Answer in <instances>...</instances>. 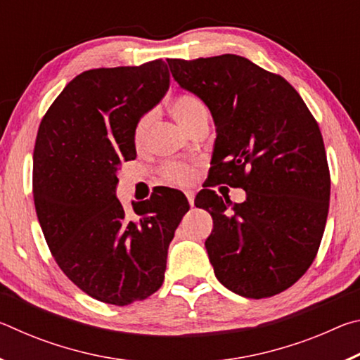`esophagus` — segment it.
I'll return each instance as SVG.
<instances>
[{"mask_svg":"<svg viewBox=\"0 0 360 360\" xmlns=\"http://www.w3.org/2000/svg\"><path fill=\"white\" fill-rule=\"evenodd\" d=\"M186 197H187V200H188V205L193 206V198H195L193 191H186Z\"/></svg>","mask_w":360,"mask_h":360,"instance_id":"obj_1","label":"esophagus"}]
</instances>
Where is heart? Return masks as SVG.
<instances>
[{"mask_svg": "<svg viewBox=\"0 0 360 360\" xmlns=\"http://www.w3.org/2000/svg\"><path fill=\"white\" fill-rule=\"evenodd\" d=\"M169 111H172L173 117L188 131H193L200 124H205L210 119L208 108L197 95L192 94L176 95L172 103H169ZM150 122L152 114L149 112L143 114L136 120L135 129H133V141H135L136 146H141L144 143ZM160 173L163 179L173 182V184H191L195 179V168L192 165H187V163H165L160 168Z\"/></svg>", "mask_w": 360, "mask_h": 360, "instance_id": "obj_1", "label": "heart"}]
</instances>
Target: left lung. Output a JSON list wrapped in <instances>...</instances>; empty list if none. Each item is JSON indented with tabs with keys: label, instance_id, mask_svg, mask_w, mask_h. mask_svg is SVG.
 I'll return each mask as SVG.
<instances>
[{
	"label": "left lung",
	"instance_id": "left-lung-1",
	"mask_svg": "<svg viewBox=\"0 0 360 360\" xmlns=\"http://www.w3.org/2000/svg\"><path fill=\"white\" fill-rule=\"evenodd\" d=\"M174 81L210 108L216 124L206 188L195 206L212 217L205 241L216 278L246 298L289 289L318 254L330 173L319 125L297 90L245 57L167 60ZM217 184L247 191L224 200Z\"/></svg>",
	"mask_w": 360,
	"mask_h": 360
}]
</instances>
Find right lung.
Masks as SVG:
<instances>
[{
	"instance_id": "1",
	"label": "right lung",
	"mask_w": 360,
	"mask_h": 360,
	"mask_svg": "<svg viewBox=\"0 0 360 360\" xmlns=\"http://www.w3.org/2000/svg\"><path fill=\"white\" fill-rule=\"evenodd\" d=\"M169 87L163 60L84 71L41 120L33 152V198L62 271L95 300L125 307L163 283L168 246L188 211L165 187L133 202L115 197L122 162L135 160L133 129Z\"/></svg>"
}]
</instances>
